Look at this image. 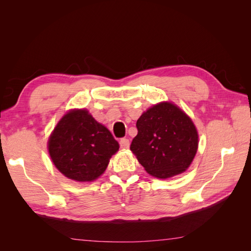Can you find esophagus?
I'll return each mask as SVG.
<instances>
[{"label": "esophagus", "mask_w": 251, "mask_h": 251, "mask_svg": "<svg viewBox=\"0 0 251 251\" xmlns=\"http://www.w3.org/2000/svg\"><path fill=\"white\" fill-rule=\"evenodd\" d=\"M119 144H120V148L128 149L130 148V140H128L127 138H121L119 141Z\"/></svg>", "instance_id": "obj_1"}]
</instances>
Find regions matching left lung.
<instances>
[{
	"instance_id": "left-lung-1",
	"label": "left lung",
	"mask_w": 251,
	"mask_h": 251,
	"mask_svg": "<svg viewBox=\"0 0 251 251\" xmlns=\"http://www.w3.org/2000/svg\"><path fill=\"white\" fill-rule=\"evenodd\" d=\"M131 151L150 175L176 176L191 165L198 149V132L186 114L172 102H160L137 120Z\"/></svg>"
}]
</instances>
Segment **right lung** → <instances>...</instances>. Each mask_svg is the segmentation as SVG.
<instances>
[{"label":"right lung","instance_id":"obj_1","mask_svg":"<svg viewBox=\"0 0 251 251\" xmlns=\"http://www.w3.org/2000/svg\"><path fill=\"white\" fill-rule=\"evenodd\" d=\"M119 149L107 127L85 109L68 112L52 132L48 150L56 169L79 182L97 179Z\"/></svg>","mask_w":251,"mask_h":251}]
</instances>
